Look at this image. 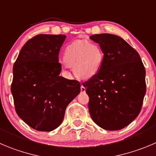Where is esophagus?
Returning <instances> with one entry per match:
<instances>
[{
  "instance_id": "obj_1",
  "label": "esophagus",
  "mask_w": 156,
  "mask_h": 156,
  "mask_svg": "<svg viewBox=\"0 0 156 156\" xmlns=\"http://www.w3.org/2000/svg\"><path fill=\"white\" fill-rule=\"evenodd\" d=\"M80 90H81V92H82V93H85V91H86V88H85V87H84L83 86V85H81V87H80Z\"/></svg>"
}]
</instances>
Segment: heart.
<instances>
[{
  "mask_svg": "<svg viewBox=\"0 0 156 156\" xmlns=\"http://www.w3.org/2000/svg\"><path fill=\"white\" fill-rule=\"evenodd\" d=\"M104 54L101 47L95 43L78 40L67 46L64 53L66 66L73 68L75 75L83 80L93 78L99 72Z\"/></svg>",
  "mask_w": 156,
  "mask_h": 156,
  "instance_id": "1",
  "label": "heart"
}]
</instances>
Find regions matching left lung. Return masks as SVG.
Masks as SVG:
<instances>
[{
  "instance_id": "8db88e82",
  "label": "left lung",
  "mask_w": 156,
  "mask_h": 156,
  "mask_svg": "<svg viewBox=\"0 0 156 156\" xmlns=\"http://www.w3.org/2000/svg\"><path fill=\"white\" fill-rule=\"evenodd\" d=\"M104 54L99 72L83 83L93 121L106 130L123 129L138 116L146 92V69L138 52L120 37H90Z\"/></svg>"
}]
</instances>
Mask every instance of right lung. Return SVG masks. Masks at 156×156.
Wrapping results in <instances>:
<instances>
[{
  "label": "right lung",
  "instance_id": "1",
  "mask_svg": "<svg viewBox=\"0 0 156 156\" xmlns=\"http://www.w3.org/2000/svg\"><path fill=\"white\" fill-rule=\"evenodd\" d=\"M63 34H38L27 41L13 67L11 93L17 115L31 128L50 132L61 124L80 83L60 76Z\"/></svg>",
  "mask_w": 156,
  "mask_h": 156
}]
</instances>
